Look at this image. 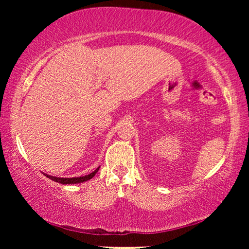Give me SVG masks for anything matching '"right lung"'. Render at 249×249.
I'll return each instance as SVG.
<instances>
[{"label": "right lung", "instance_id": "add662e5", "mask_svg": "<svg viewBox=\"0 0 249 249\" xmlns=\"http://www.w3.org/2000/svg\"><path fill=\"white\" fill-rule=\"evenodd\" d=\"M100 167L96 168V169L91 172V174L87 175V176H83V177H77V178H58V177H53V176H49V175H46L45 176L47 177V178H49L50 180L54 181V182H58V183H61V184H75V183H81V182H84V181H88L93 178V177L95 176L96 172L99 171Z\"/></svg>", "mask_w": 249, "mask_h": 249}]
</instances>
